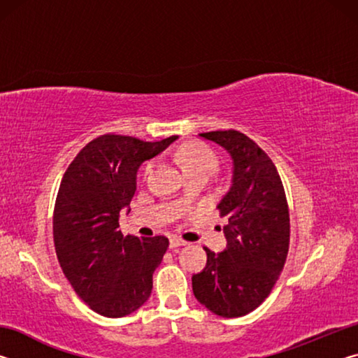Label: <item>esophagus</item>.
Listing matches in <instances>:
<instances>
[{
	"instance_id": "esophagus-1",
	"label": "esophagus",
	"mask_w": 358,
	"mask_h": 358,
	"mask_svg": "<svg viewBox=\"0 0 358 358\" xmlns=\"http://www.w3.org/2000/svg\"><path fill=\"white\" fill-rule=\"evenodd\" d=\"M169 243H171V248H177V246H185L186 241H183L178 237H171L169 238Z\"/></svg>"
}]
</instances>
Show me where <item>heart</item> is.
I'll use <instances>...</instances> for the list:
<instances>
[{"label":"heart","mask_w":358,"mask_h":358,"mask_svg":"<svg viewBox=\"0 0 358 358\" xmlns=\"http://www.w3.org/2000/svg\"><path fill=\"white\" fill-rule=\"evenodd\" d=\"M181 159L186 172H211L215 173L217 169L216 155L205 145L192 143L187 145L181 151Z\"/></svg>","instance_id":"1"}]
</instances>
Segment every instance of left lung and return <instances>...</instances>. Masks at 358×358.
Segmentation results:
<instances>
[{
    "label": "left lung",
    "mask_w": 358,
    "mask_h": 358,
    "mask_svg": "<svg viewBox=\"0 0 358 358\" xmlns=\"http://www.w3.org/2000/svg\"><path fill=\"white\" fill-rule=\"evenodd\" d=\"M227 151L232 178L217 208L227 217V246L205 248L207 265L192 275L199 303L221 317H240L262 303L278 281L289 251V208L273 161L238 131L199 134Z\"/></svg>",
    "instance_id": "8db88e82"
}]
</instances>
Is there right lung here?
<instances>
[{
    "label": "right lung",
    "mask_w": 358,
    "mask_h": 358,
    "mask_svg": "<svg viewBox=\"0 0 358 358\" xmlns=\"http://www.w3.org/2000/svg\"><path fill=\"white\" fill-rule=\"evenodd\" d=\"M177 138L101 136L80 150L62 180L53 213L58 262L77 295L101 316H128L150 299L169 240L123 237L120 211L131 210L138 167Z\"/></svg>",
    "instance_id": "obj_1"
}]
</instances>
